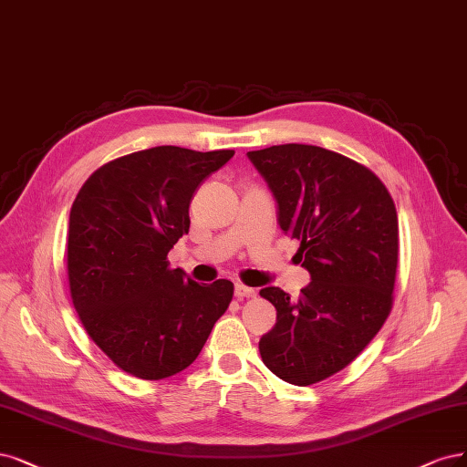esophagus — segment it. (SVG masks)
<instances>
[{
  "mask_svg": "<svg viewBox=\"0 0 467 467\" xmlns=\"http://www.w3.org/2000/svg\"><path fill=\"white\" fill-rule=\"evenodd\" d=\"M234 292H235V297H237V299H244V297L254 296V289L249 287V285H245V284H235Z\"/></svg>",
  "mask_w": 467,
  "mask_h": 467,
  "instance_id": "34e87169",
  "label": "esophagus"
}]
</instances>
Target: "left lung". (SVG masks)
I'll return each mask as SVG.
<instances>
[{"mask_svg":"<svg viewBox=\"0 0 467 467\" xmlns=\"http://www.w3.org/2000/svg\"><path fill=\"white\" fill-rule=\"evenodd\" d=\"M247 156L311 275L296 301L276 285L261 289L276 307V325L261 337L259 351L276 377L307 387L356 359L392 309L396 206L371 170L337 152L292 142Z\"/></svg>","mask_w":467,"mask_h":467,"instance_id":"obj_1","label":"left lung"}]
</instances>
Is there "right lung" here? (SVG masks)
Returning <instances> with one entry per match:
<instances>
[{
	"label": "right lung",
	"mask_w": 467,
	"mask_h": 467,
	"mask_svg": "<svg viewBox=\"0 0 467 467\" xmlns=\"http://www.w3.org/2000/svg\"><path fill=\"white\" fill-rule=\"evenodd\" d=\"M234 150L154 147L96 170L69 214L71 299L85 330L125 373L168 379L197 359L234 296L170 268L189 232V204Z\"/></svg>",
	"instance_id": "obj_1"
}]
</instances>
